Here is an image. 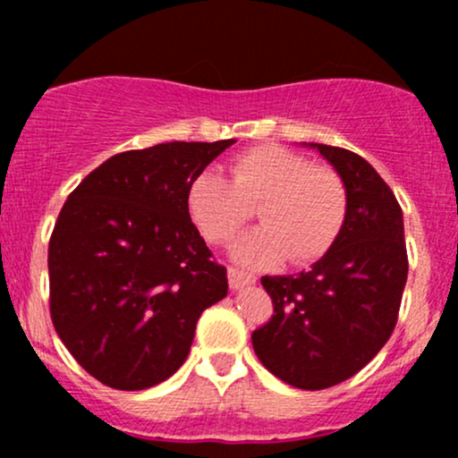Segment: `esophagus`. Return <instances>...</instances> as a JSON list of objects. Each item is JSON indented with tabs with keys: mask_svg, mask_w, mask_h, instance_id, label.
Returning <instances> with one entry per match:
<instances>
[{
	"mask_svg": "<svg viewBox=\"0 0 458 458\" xmlns=\"http://www.w3.org/2000/svg\"><path fill=\"white\" fill-rule=\"evenodd\" d=\"M228 284L233 291H241L243 286H251V284H256V277L250 276V273H243L239 269H234V267H230L228 269Z\"/></svg>",
	"mask_w": 458,
	"mask_h": 458,
	"instance_id": "34e87169",
	"label": "esophagus"
}]
</instances>
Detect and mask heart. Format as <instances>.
<instances>
[{
	"mask_svg": "<svg viewBox=\"0 0 458 458\" xmlns=\"http://www.w3.org/2000/svg\"><path fill=\"white\" fill-rule=\"evenodd\" d=\"M259 204L262 225L245 233L230 254L245 267H269L288 259L306 265L325 256L346 222L349 196L329 167L277 144L241 152L230 178L202 170L187 187V211L208 243H225Z\"/></svg>",
	"mask_w": 458,
	"mask_h": 458,
	"instance_id": "heart-1",
	"label": "heart"
}]
</instances>
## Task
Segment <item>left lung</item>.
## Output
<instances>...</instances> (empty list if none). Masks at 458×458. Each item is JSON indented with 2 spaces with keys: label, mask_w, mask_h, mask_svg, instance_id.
I'll return each mask as SVG.
<instances>
[{
  "label": "left lung",
  "mask_w": 458,
  "mask_h": 458,
  "mask_svg": "<svg viewBox=\"0 0 458 458\" xmlns=\"http://www.w3.org/2000/svg\"><path fill=\"white\" fill-rule=\"evenodd\" d=\"M303 146L343 178L346 222L308 271L262 277L276 314L251 334V344L277 379L325 390L360 372L390 340L409 262L403 211L375 167L351 150Z\"/></svg>",
  "instance_id": "1"
}]
</instances>
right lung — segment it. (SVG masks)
I'll use <instances>...</instances> for the list:
<instances>
[{
    "instance_id": "1",
    "label": "right lung",
    "mask_w": 458,
    "mask_h": 458,
    "mask_svg": "<svg viewBox=\"0 0 458 458\" xmlns=\"http://www.w3.org/2000/svg\"><path fill=\"white\" fill-rule=\"evenodd\" d=\"M222 141H167L114 155L62 207L49 241L51 318L79 366L115 390L172 377L199 314L228 295L187 211V187Z\"/></svg>"
}]
</instances>
